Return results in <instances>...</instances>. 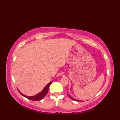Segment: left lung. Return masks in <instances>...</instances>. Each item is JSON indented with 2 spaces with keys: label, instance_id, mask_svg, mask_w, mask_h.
I'll return each instance as SVG.
<instances>
[{
  "label": "left lung",
  "instance_id": "1",
  "mask_svg": "<svg viewBox=\"0 0 120 120\" xmlns=\"http://www.w3.org/2000/svg\"><path fill=\"white\" fill-rule=\"evenodd\" d=\"M68 96H69L70 98H72V99H73V100H74V101H79V100H77V99H74V98H72V97H71V96H70L69 95H68Z\"/></svg>",
  "mask_w": 120,
  "mask_h": 120
}]
</instances>
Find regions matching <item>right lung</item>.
<instances>
[{
  "mask_svg": "<svg viewBox=\"0 0 120 120\" xmlns=\"http://www.w3.org/2000/svg\"><path fill=\"white\" fill-rule=\"evenodd\" d=\"M52 81H51L49 83H48L47 85L44 88V89L40 93H39V94H36V95H35L34 96H26L24 95L21 92H20L19 90V93L21 94L22 96H23L25 98L30 99V100H32V101H40V100H41L43 98H44L45 96V95H46L47 93H48V89H49V86L50 85V84L52 83Z\"/></svg>",
  "mask_w": 120,
  "mask_h": 120,
  "instance_id": "right-lung-1",
  "label": "right lung"
}]
</instances>
